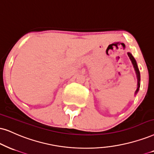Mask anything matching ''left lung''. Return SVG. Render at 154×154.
Listing matches in <instances>:
<instances>
[{
	"label": "left lung",
	"mask_w": 154,
	"mask_h": 154,
	"mask_svg": "<svg viewBox=\"0 0 154 154\" xmlns=\"http://www.w3.org/2000/svg\"><path fill=\"white\" fill-rule=\"evenodd\" d=\"M128 56L129 57V59L131 60V63H132V64H133L134 69H135V71H136V73H137V79H138V87H137V89L136 90V92H135V94H137V93L138 92V91H139V87H140V72L139 70V68H138L137 62H136L135 59H134L133 56H132V54L131 53H129V52H128Z\"/></svg>",
	"instance_id": "8db88e82"
}]
</instances>
